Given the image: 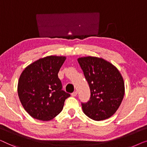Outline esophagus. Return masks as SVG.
<instances>
[{"label":"esophagus","mask_w":147,"mask_h":147,"mask_svg":"<svg viewBox=\"0 0 147 147\" xmlns=\"http://www.w3.org/2000/svg\"><path fill=\"white\" fill-rule=\"evenodd\" d=\"M71 95H72V96H76V95H77V91H74V92H73V93L71 94Z\"/></svg>","instance_id":"obj_1"}]
</instances>
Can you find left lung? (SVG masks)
Wrapping results in <instances>:
<instances>
[{"mask_svg": "<svg viewBox=\"0 0 147 147\" xmlns=\"http://www.w3.org/2000/svg\"><path fill=\"white\" fill-rule=\"evenodd\" d=\"M78 62L90 90V100L82 103L84 114L99 121L114 115L125 94L123 78L113 64L101 58L80 57Z\"/></svg>", "mask_w": 147, "mask_h": 147, "instance_id": "obj_1", "label": "left lung"}]
</instances>
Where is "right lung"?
<instances>
[{"instance_id":"right-lung-1","label":"right lung","mask_w":147,"mask_h":147,"mask_svg":"<svg viewBox=\"0 0 147 147\" xmlns=\"http://www.w3.org/2000/svg\"><path fill=\"white\" fill-rule=\"evenodd\" d=\"M65 57L48 56L26 67L20 76L18 94L25 111L34 119L48 121L61 112L71 94L62 90L58 76Z\"/></svg>"}]
</instances>
